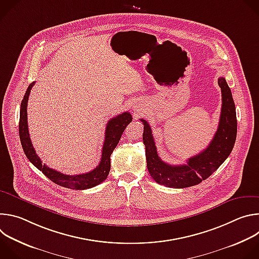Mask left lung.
Wrapping results in <instances>:
<instances>
[{
  "mask_svg": "<svg viewBox=\"0 0 259 259\" xmlns=\"http://www.w3.org/2000/svg\"><path fill=\"white\" fill-rule=\"evenodd\" d=\"M218 85L221 89L223 105L217 131L206 149L190 158L187 164L172 166L162 161L157 153L149 123L140 119L144 125L142 139L145 145L147 170L159 184L173 189L196 186L214 173L232 153L237 137L236 106L226 79L220 77Z\"/></svg>",
  "mask_w": 259,
  "mask_h": 259,
  "instance_id": "left-lung-1",
  "label": "left lung"
}]
</instances>
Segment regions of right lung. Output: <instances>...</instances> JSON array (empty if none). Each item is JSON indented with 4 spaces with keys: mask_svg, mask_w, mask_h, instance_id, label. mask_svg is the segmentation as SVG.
I'll use <instances>...</instances> for the list:
<instances>
[{
    "mask_svg": "<svg viewBox=\"0 0 259 259\" xmlns=\"http://www.w3.org/2000/svg\"><path fill=\"white\" fill-rule=\"evenodd\" d=\"M34 82L29 84L23 99L20 104V118H19V137L23 152L30 163L43 172L51 181L58 184L60 187L71 189V190H86L96 187L97 184L104 181L110 170V155L113 154L116 146L118 145L120 138L129 123L132 121V116L129 112L123 113L107 122L105 128V138L102 146V154L99 165L92 171L78 175H66L58 172L52 168H49L45 164H42L41 159L35 154V151L31 144L28 126H27V101L30 90Z\"/></svg>",
    "mask_w": 259,
    "mask_h": 259,
    "instance_id": "1",
    "label": "right lung"
}]
</instances>
